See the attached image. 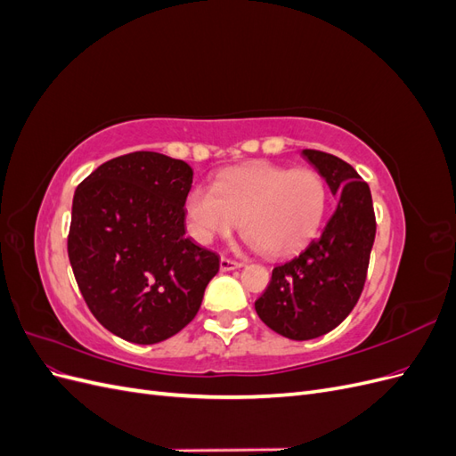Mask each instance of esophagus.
<instances>
[{
    "label": "esophagus",
    "instance_id": "obj_1",
    "mask_svg": "<svg viewBox=\"0 0 456 456\" xmlns=\"http://www.w3.org/2000/svg\"><path fill=\"white\" fill-rule=\"evenodd\" d=\"M243 265L238 260H232L228 256H220V272H232V270H238Z\"/></svg>",
    "mask_w": 456,
    "mask_h": 456
}]
</instances>
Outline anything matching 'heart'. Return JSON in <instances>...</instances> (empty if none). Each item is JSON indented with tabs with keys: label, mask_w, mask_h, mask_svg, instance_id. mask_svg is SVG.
Masks as SVG:
<instances>
[{
	"label": "heart",
	"mask_w": 456,
	"mask_h": 456,
	"mask_svg": "<svg viewBox=\"0 0 456 456\" xmlns=\"http://www.w3.org/2000/svg\"><path fill=\"white\" fill-rule=\"evenodd\" d=\"M327 200L317 171L253 161L224 171L213 188H191L184 211L191 236L203 245L238 228L241 218L253 245L281 256L300 249L322 226Z\"/></svg>",
	"instance_id": "obj_1"
}]
</instances>
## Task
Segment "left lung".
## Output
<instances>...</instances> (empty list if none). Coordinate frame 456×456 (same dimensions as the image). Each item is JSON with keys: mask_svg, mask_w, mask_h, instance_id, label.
Returning a JSON list of instances; mask_svg holds the SVG:
<instances>
[{"mask_svg": "<svg viewBox=\"0 0 456 456\" xmlns=\"http://www.w3.org/2000/svg\"><path fill=\"white\" fill-rule=\"evenodd\" d=\"M338 198L320 236L295 258L272 270L255 302L258 317L291 340L317 338L346 320L367 278L377 223L369 184L350 163L317 150H302Z\"/></svg>", "mask_w": 456, "mask_h": 456, "instance_id": "1", "label": "left lung"}]
</instances>
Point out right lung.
<instances>
[{"label": "right lung", "instance_id": "obj_1", "mask_svg": "<svg viewBox=\"0 0 456 456\" xmlns=\"http://www.w3.org/2000/svg\"><path fill=\"white\" fill-rule=\"evenodd\" d=\"M194 171L158 151L102 163L76 188L68 256L102 327L156 344L194 320L220 258L186 238Z\"/></svg>", "mask_w": 456, "mask_h": 456}]
</instances>
